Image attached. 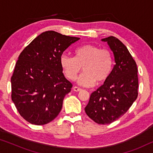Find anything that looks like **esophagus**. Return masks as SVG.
Wrapping results in <instances>:
<instances>
[{"label": "esophagus", "instance_id": "esophagus-1", "mask_svg": "<svg viewBox=\"0 0 153 153\" xmlns=\"http://www.w3.org/2000/svg\"><path fill=\"white\" fill-rule=\"evenodd\" d=\"M73 90H74V91L75 92H79L81 91V88H80L77 87V86H74V88H73Z\"/></svg>", "mask_w": 153, "mask_h": 153}]
</instances>
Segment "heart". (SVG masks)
<instances>
[{
  "mask_svg": "<svg viewBox=\"0 0 153 153\" xmlns=\"http://www.w3.org/2000/svg\"><path fill=\"white\" fill-rule=\"evenodd\" d=\"M60 62L65 76L74 81L83 67V72L77 83L91 87L95 83H102L107 80L112 70L113 59L111 52L93 45H85L74 50V58L62 55Z\"/></svg>",
  "mask_w": 153,
  "mask_h": 153,
  "instance_id": "b5f03b06",
  "label": "heart"
}]
</instances>
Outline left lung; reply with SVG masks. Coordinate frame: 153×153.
Listing matches in <instances>:
<instances>
[{
	"instance_id": "obj_1",
	"label": "left lung",
	"mask_w": 153,
	"mask_h": 153,
	"mask_svg": "<svg viewBox=\"0 0 153 153\" xmlns=\"http://www.w3.org/2000/svg\"><path fill=\"white\" fill-rule=\"evenodd\" d=\"M114 53L116 64L104 84L90 97L85 111L101 125L110 124L126 113L138 96V70L135 60L122 42L114 36L102 39Z\"/></svg>"
}]
</instances>
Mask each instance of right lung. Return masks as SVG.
<instances>
[{"mask_svg":"<svg viewBox=\"0 0 153 153\" xmlns=\"http://www.w3.org/2000/svg\"><path fill=\"white\" fill-rule=\"evenodd\" d=\"M79 39L46 31L20 53L11 78L12 100L28 123L45 125L59 114L65 96L72 87L62 73L60 59Z\"/></svg>","mask_w":153,"mask_h":153,"instance_id":"obj_1","label":"right lung"}]
</instances>
